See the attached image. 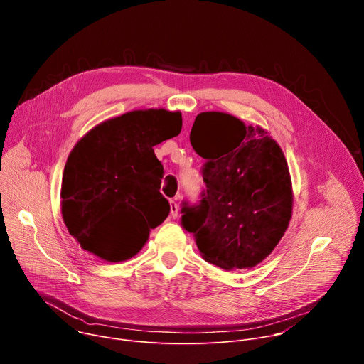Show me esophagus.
Segmentation results:
<instances>
[{
    "label": "esophagus",
    "mask_w": 364,
    "mask_h": 364,
    "mask_svg": "<svg viewBox=\"0 0 364 364\" xmlns=\"http://www.w3.org/2000/svg\"><path fill=\"white\" fill-rule=\"evenodd\" d=\"M170 210H171V218L177 219L178 218V204L174 200H170Z\"/></svg>",
    "instance_id": "1"
}]
</instances>
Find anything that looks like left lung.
<instances>
[{"label":"left lung","instance_id":"1","mask_svg":"<svg viewBox=\"0 0 364 364\" xmlns=\"http://www.w3.org/2000/svg\"><path fill=\"white\" fill-rule=\"evenodd\" d=\"M205 160V190L183 203L181 226L201 256L222 269H247L275 249L292 216V186L281 146L261 127L223 112H201L190 132Z\"/></svg>","mask_w":364,"mask_h":364}]
</instances>
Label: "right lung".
Listing matches in <instances>:
<instances>
[{
    "instance_id": "1",
    "label": "right lung",
    "mask_w": 364,
    "mask_h": 364,
    "mask_svg": "<svg viewBox=\"0 0 364 364\" xmlns=\"http://www.w3.org/2000/svg\"><path fill=\"white\" fill-rule=\"evenodd\" d=\"M181 112L142 109L92 128L72 149L62 180V216L82 249L108 262L135 256L170 203L154 146L177 136Z\"/></svg>"
}]
</instances>
